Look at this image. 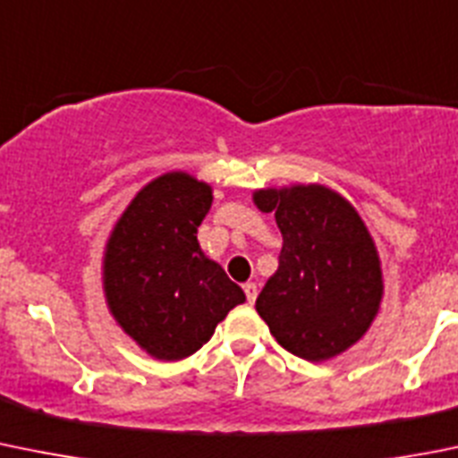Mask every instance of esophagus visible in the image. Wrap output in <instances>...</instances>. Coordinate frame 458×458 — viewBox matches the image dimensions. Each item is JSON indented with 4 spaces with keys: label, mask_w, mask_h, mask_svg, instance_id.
Here are the masks:
<instances>
[{
    "label": "esophagus",
    "mask_w": 458,
    "mask_h": 458,
    "mask_svg": "<svg viewBox=\"0 0 458 458\" xmlns=\"http://www.w3.org/2000/svg\"><path fill=\"white\" fill-rule=\"evenodd\" d=\"M243 293H246V301L253 305L255 298H258V284L255 282H249V284H243Z\"/></svg>",
    "instance_id": "1"
}]
</instances>
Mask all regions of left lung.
Returning <instances> with one entry per match:
<instances>
[{
	"mask_svg": "<svg viewBox=\"0 0 458 458\" xmlns=\"http://www.w3.org/2000/svg\"><path fill=\"white\" fill-rule=\"evenodd\" d=\"M282 233L277 271L255 310L277 344L326 361L357 344L382 301L377 249L357 209L323 185L255 191Z\"/></svg>",
	"mask_w": 458,
	"mask_h": 458,
	"instance_id": "left-lung-1",
	"label": "left lung"
}]
</instances>
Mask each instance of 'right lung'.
I'll list each match as a JSON object with an SVG mask.
<instances>
[{"label": "right lung", "mask_w": 458, "mask_h": 458, "mask_svg": "<svg viewBox=\"0 0 458 458\" xmlns=\"http://www.w3.org/2000/svg\"><path fill=\"white\" fill-rule=\"evenodd\" d=\"M212 190L182 171L148 182L106 246L104 289L114 320L151 357L178 361L208 344L216 323L246 301L200 250Z\"/></svg>", "instance_id": "add662e5"}]
</instances>
